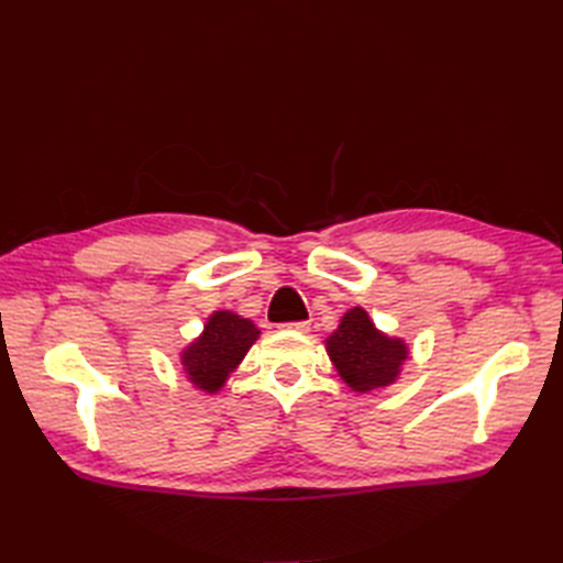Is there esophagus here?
<instances>
[{
  "label": "esophagus",
  "instance_id": "obj_1",
  "mask_svg": "<svg viewBox=\"0 0 563 563\" xmlns=\"http://www.w3.org/2000/svg\"><path fill=\"white\" fill-rule=\"evenodd\" d=\"M282 329L284 331H291V333H308L310 331V323L308 321H291V323H284Z\"/></svg>",
  "mask_w": 563,
  "mask_h": 563
}]
</instances>
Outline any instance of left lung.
<instances>
[{"label": "left lung", "mask_w": 563, "mask_h": 563, "mask_svg": "<svg viewBox=\"0 0 563 563\" xmlns=\"http://www.w3.org/2000/svg\"><path fill=\"white\" fill-rule=\"evenodd\" d=\"M323 343L340 380L360 395L395 385L411 354L404 338L380 331L360 305L340 317Z\"/></svg>", "instance_id": "1"}]
</instances>
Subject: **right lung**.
I'll use <instances>...</instances> for the list:
<instances>
[{
  "label": "right lung",
  "mask_w": 563,
  "mask_h": 563,
  "mask_svg": "<svg viewBox=\"0 0 563 563\" xmlns=\"http://www.w3.org/2000/svg\"><path fill=\"white\" fill-rule=\"evenodd\" d=\"M261 338V329L232 310H216L201 333L180 350V366L195 389L218 395Z\"/></svg>",
  "instance_id": "1"
}]
</instances>
